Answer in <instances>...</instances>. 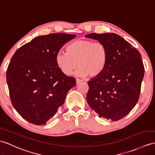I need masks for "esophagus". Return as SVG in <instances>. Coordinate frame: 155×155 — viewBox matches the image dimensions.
Listing matches in <instances>:
<instances>
[{"label":"esophagus","instance_id":"34e87169","mask_svg":"<svg viewBox=\"0 0 155 155\" xmlns=\"http://www.w3.org/2000/svg\"><path fill=\"white\" fill-rule=\"evenodd\" d=\"M82 81L81 80H80V79H78V78H76V84H80V83Z\"/></svg>","mask_w":155,"mask_h":155}]
</instances>
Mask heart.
Listing matches in <instances>:
<instances>
[{"label": "heart", "instance_id": "heart-1", "mask_svg": "<svg viewBox=\"0 0 155 155\" xmlns=\"http://www.w3.org/2000/svg\"><path fill=\"white\" fill-rule=\"evenodd\" d=\"M107 58V50L103 43L82 39L70 43L66 52H58L56 55V62L66 75H71L78 66L80 67L76 72L78 75L97 77L106 68Z\"/></svg>", "mask_w": 155, "mask_h": 155}]
</instances>
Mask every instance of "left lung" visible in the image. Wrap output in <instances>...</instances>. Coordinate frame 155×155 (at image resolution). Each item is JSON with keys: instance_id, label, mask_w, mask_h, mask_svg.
I'll return each mask as SVG.
<instances>
[{"instance_id": "8db88e82", "label": "left lung", "mask_w": 155, "mask_h": 155, "mask_svg": "<svg viewBox=\"0 0 155 155\" xmlns=\"http://www.w3.org/2000/svg\"><path fill=\"white\" fill-rule=\"evenodd\" d=\"M85 37L103 43L108 55L103 73L88 81L87 101L100 118L117 121L129 114L139 100L145 73L141 54L116 33Z\"/></svg>"}]
</instances>
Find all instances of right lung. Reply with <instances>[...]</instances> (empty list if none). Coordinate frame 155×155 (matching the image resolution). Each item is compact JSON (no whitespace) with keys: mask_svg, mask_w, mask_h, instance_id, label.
I'll list each match as a JSON object with an SVG mask.
<instances>
[{"mask_svg":"<svg viewBox=\"0 0 155 155\" xmlns=\"http://www.w3.org/2000/svg\"><path fill=\"white\" fill-rule=\"evenodd\" d=\"M75 37L66 33L37 37L19 48L6 71L10 100L28 122L45 124L64 103L75 79L66 76L56 62L63 45Z\"/></svg>","mask_w":155,"mask_h":155,"instance_id":"obj_1","label":"right lung"}]
</instances>
